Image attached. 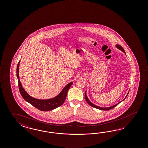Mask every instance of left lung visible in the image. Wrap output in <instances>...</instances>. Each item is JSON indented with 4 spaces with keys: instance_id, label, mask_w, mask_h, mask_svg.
I'll return each instance as SVG.
<instances>
[{
    "instance_id": "8db88e82",
    "label": "left lung",
    "mask_w": 148,
    "mask_h": 148,
    "mask_svg": "<svg viewBox=\"0 0 148 148\" xmlns=\"http://www.w3.org/2000/svg\"><path fill=\"white\" fill-rule=\"evenodd\" d=\"M116 47L117 48H118L119 49L121 50L122 51H123L124 53H125V50H124V49H123V48L121 47V45H116ZM128 94H129V93H127V95H128ZM127 95L126 96V97L125 98V99L126 98ZM85 97L86 100V101L87 102V103H88V104L90 105V106H91L92 107H93V108H96L99 109V110H104V111H107V110H111V109H112V108H115V107H116V106H117V105H118L119 103H121V102H119V103H116V104L115 105H113V106H111V107H109V108H100V107H99V106H97L95 105H94L93 103H92L90 101V100H89V99H88V98H87V95H86V92L85 94ZM125 99H123L122 101H123V100H124Z\"/></svg>"
}]
</instances>
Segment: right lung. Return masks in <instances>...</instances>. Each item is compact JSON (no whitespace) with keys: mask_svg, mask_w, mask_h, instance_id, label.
I'll return each mask as SVG.
<instances>
[{"mask_svg":"<svg viewBox=\"0 0 148 148\" xmlns=\"http://www.w3.org/2000/svg\"><path fill=\"white\" fill-rule=\"evenodd\" d=\"M20 61H19L17 67V76L18 78V87L20 93L22 96L23 99L28 102L29 103L32 104L33 106L36 108L42 111H48L53 110L55 108L61 106L64 103L68 91L70 88L71 86L73 85V82H72L68 84L67 85L64 87L60 94H58L55 98L48 100H39L37 99L34 98L27 94L25 90L23 89L21 83L19 78V65Z\"/></svg>","mask_w":148,"mask_h":148,"instance_id":"obj_1","label":"right lung"}]
</instances>
